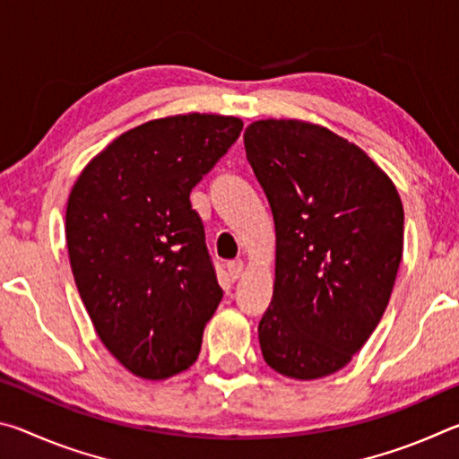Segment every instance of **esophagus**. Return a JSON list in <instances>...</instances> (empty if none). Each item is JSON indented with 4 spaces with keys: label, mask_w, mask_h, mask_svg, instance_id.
I'll return each mask as SVG.
<instances>
[{
    "label": "esophagus",
    "mask_w": 459,
    "mask_h": 459,
    "mask_svg": "<svg viewBox=\"0 0 459 459\" xmlns=\"http://www.w3.org/2000/svg\"><path fill=\"white\" fill-rule=\"evenodd\" d=\"M227 273H229V277L232 279V281H237V279L243 277V273H245V263L240 261V259L227 263Z\"/></svg>",
    "instance_id": "obj_1"
}]
</instances>
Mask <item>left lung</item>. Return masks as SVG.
Returning <instances> with one entry per match:
<instances>
[{"instance_id": "1", "label": "left lung", "mask_w": 459, "mask_h": 459, "mask_svg": "<svg viewBox=\"0 0 459 459\" xmlns=\"http://www.w3.org/2000/svg\"><path fill=\"white\" fill-rule=\"evenodd\" d=\"M243 139L275 221L263 359L283 377L324 378L367 344L391 299L401 196L367 152L317 123L259 119Z\"/></svg>"}]
</instances>
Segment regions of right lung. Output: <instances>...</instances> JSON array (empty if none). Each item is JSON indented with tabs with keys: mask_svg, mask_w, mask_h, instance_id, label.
Segmentation results:
<instances>
[{
	"mask_svg": "<svg viewBox=\"0 0 459 459\" xmlns=\"http://www.w3.org/2000/svg\"><path fill=\"white\" fill-rule=\"evenodd\" d=\"M240 129L238 117L212 113L142 123L99 152L68 194L76 290L107 351L139 378L190 368L221 304L190 192Z\"/></svg>",
	"mask_w": 459,
	"mask_h": 459,
	"instance_id": "right-lung-1",
	"label": "right lung"
}]
</instances>
